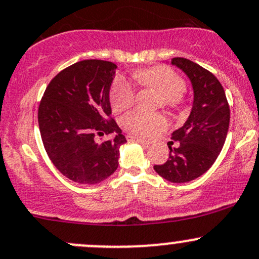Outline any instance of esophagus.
I'll return each instance as SVG.
<instances>
[{"mask_svg":"<svg viewBox=\"0 0 259 259\" xmlns=\"http://www.w3.org/2000/svg\"><path fill=\"white\" fill-rule=\"evenodd\" d=\"M126 139H127V140H129V141H138V143L143 144V145H150V144H151V141L144 140V139H141V138L133 137V135H127Z\"/></svg>","mask_w":259,"mask_h":259,"instance_id":"34e87169","label":"esophagus"}]
</instances>
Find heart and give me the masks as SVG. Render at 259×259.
Instances as JSON below:
<instances>
[{
	"mask_svg": "<svg viewBox=\"0 0 259 259\" xmlns=\"http://www.w3.org/2000/svg\"><path fill=\"white\" fill-rule=\"evenodd\" d=\"M134 79L145 88H150L161 94L164 107L176 108L181 104V94L185 91V81L176 72L165 65L140 69L134 73ZM135 100V92L132 83L122 77L114 80L110 91V103L114 110L121 111L130 108ZM166 125V119L161 114H149L134 110L122 119L125 130L134 135L150 137Z\"/></svg>",
	"mask_w": 259,
	"mask_h": 259,
	"instance_id": "b5f03b06",
	"label": "heart"
}]
</instances>
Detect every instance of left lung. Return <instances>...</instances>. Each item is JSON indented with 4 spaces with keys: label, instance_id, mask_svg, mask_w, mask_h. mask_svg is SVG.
<instances>
[{
    "label": "left lung",
    "instance_id": "left-lung-1",
    "mask_svg": "<svg viewBox=\"0 0 259 259\" xmlns=\"http://www.w3.org/2000/svg\"><path fill=\"white\" fill-rule=\"evenodd\" d=\"M171 64L191 80L194 103L187 120L172 133L179 146H168L167 161L155 165L154 170L167 181L180 184L200 178L216 161L227 137L230 107L223 87L211 72L180 57L171 59Z\"/></svg>",
    "mask_w": 259,
    "mask_h": 259
}]
</instances>
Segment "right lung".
Wrapping results in <instances>:
<instances>
[{
  "label": "right lung",
  "mask_w": 259,
  "mask_h": 259,
  "mask_svg": "<svg viewBox=\"0 0 259 259\" xmlns=\"http://www.w3.org/2000/svg\"><path fill=\"white\" fill-rule=\"evenodd\" d=\"M116 64L87 59L59 72L46 88L38 108L43 145L57 170L78 184L94 185L119 166V149L126 139L110 118L109 91ZM114 132L98 143L97 135Z\"/></svg>",
  "instance_id": "right-lung-1"
}]
</instances>
